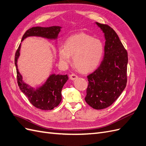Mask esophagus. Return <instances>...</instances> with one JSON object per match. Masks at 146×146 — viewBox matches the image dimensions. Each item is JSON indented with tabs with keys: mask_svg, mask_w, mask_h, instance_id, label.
I'll list each match as a JSON object with an SVG mask.
<instances>
[{
	"mask_svg": "<svg viewBox=\"0 0 146 146\" xmlns=\"http://www.w3.org/2000/svg\"><path fill=\"white\" fill-rule=\"evenodd\" d=\"M77 78H78V76H77L76 74H70V78L72 80H76V79H77Z\"/></svg>",
	"mask_w": 146,
	"mask_h": 146,
	"instance_id": "obj_1",
	"label": "esophagus"
}]
</instances>
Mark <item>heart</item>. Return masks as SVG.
I'll return each instance as SVG.
<instances>
[{"label": "heart", "instance_id": "heart-1", "mask_svg": "<svg viewBox=\"0 0 146 146\" xmlns=\"http://www.w3.org/2000/svg\"><path fill=\"white\" fill-rule=\"evenodd\" d=\"M104 54V46L98 39L85 33H80L69 38L64 46L58 48L61 62L67 64L71 61L78 70L90 72L97 68Z\"/></svg>", "mask_w": 146, "mask_h": 146}]
</instances>
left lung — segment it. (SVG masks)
Returning a JSON list of instances; mask_svg holds the SVG:
<instances>
[{
    "mask_svg": "<svg viewBox=\"0 0 146 146\" xmlns=\"http://www.w3.org/2000/svg\"><path fill=\"white\" fill-rule=\"evenodd\" d=\"M96 24L104 33V56L98 68L87 76L85 99L92 108L102 110L112 105L125 89L128 55L115 31L108 25Z\"/></svg>",
    "mask_w": 146,
    "mask_h": 146,
    "instance_id": "8db88e82",
    "label": "left lung"
}]
</instances>
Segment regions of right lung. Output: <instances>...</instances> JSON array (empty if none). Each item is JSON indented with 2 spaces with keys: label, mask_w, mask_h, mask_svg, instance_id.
Segmentation results:
<instances>
[{
  "label": "right lung",
  "mask_w": 146,
  "mask_h": 146,
  "mask_svg": "<svg viewBox=\"0 0 146 146\" xmlns=\"http://www.w3.org/2000/svg\"><path fill=\"white\" fill-rule=\"evenodd\" d=\"M61 27L60 26H52L48 27H35L27 30L23 35L21 41L29 36H38L48 39H56ZM21 44L16 50L15 63L16 68L17 84L21 91L28 98L34 107L42 110H51L57 107L61 102V90L68 80L67 74L50 75L46 82L42 86L34 88L25 83L23 76L17 68V60L20 55Z\"/></svg>",
  "instance_id": "right-lung-1"
}]
</instances>
